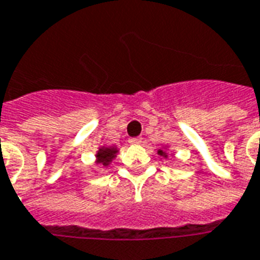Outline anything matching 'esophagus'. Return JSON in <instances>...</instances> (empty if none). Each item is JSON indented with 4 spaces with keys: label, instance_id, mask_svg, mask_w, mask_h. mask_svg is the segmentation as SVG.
<instances>
[{
    "label": "esophagus",
    "instance_id": "34e87169",
    "mask_svg": "<svg viewBox=\"0 0 260 260\" xmlns=\"http://www.w3.org/2000/svg\"><path fill=\"white\" fill-rule=\"evenodd\" d=\"M129 143L131 144H140L141 137H132V139H129Z\"/></svg>",
    "mask_w": 260,
    "mask_h": 260
}]
</instances>
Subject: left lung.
<instances>
[{"instance_id":"obj_1","label":"left lung","mask_w":260,"mask_h":260,"mask_svg":"<svg viewBox=\"0 0 260 260\" xmlns=\"http://www.w3.org/2000/svg\"><path fill=\"white\" fill-rule=\"evenodd\" d=\"M159 153H160V155H161V156H164V155H166V153H164V152L161 151V149H160V151H159Z\"/></svg>"}]
</instances>
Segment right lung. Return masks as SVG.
Returning <instances> with one entry per match:
<instances>
[{
  "label": "right lung",
  "mask_w": 260,
  "mask_h": 260,
  "mask_svg": "<svg viewBox=\"0 0 260 260\" xmlns=\"http://www.w3.org/2000/svg\"><path fill=\"white\" fill-rule=\"evenodd\" d=\"M116 153H117V149L116 148H108V147H103V148L99 149V152H97V161L100 164H103V166H108L109 163H111L112 160H113V157L116 156Z\"/></svg>",
  "instance_id": "add662e5"
}]
</instances>
